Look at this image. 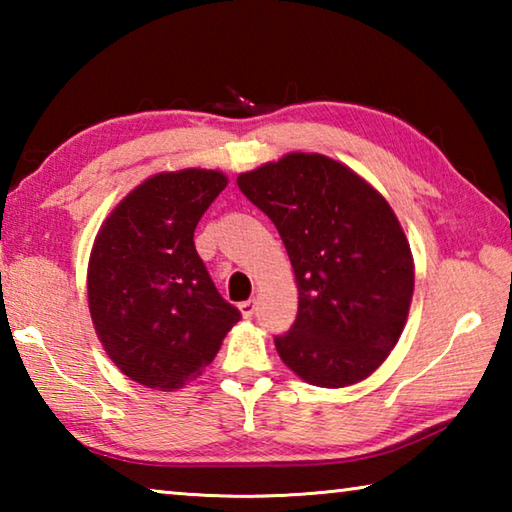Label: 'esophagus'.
Segmentation results:
<instances>
[{"label":"esophagus","instance_id":"34e87169","mask_svg":"<svg viewBox=\"0 0 512 512\" xmlns=\"http://www.w3.org/2000/svg\"><path fill=\"white\" fill-rule=\"evenodd\" d=\"M239 311H241V316L244 318H250L257 311V302L255 300H246V302H241L239 305Z\"/></svg>","mask_w":512,"mask_h":512}]
</instances>
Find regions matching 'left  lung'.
<instances>
[{
  "instance_id": "left-lung-1",
  "label": "left lung",
  "mask_w": 512,
  "mask_h": 512,
  "mask_svg": "<svg viewBox=\"0 0 512 512\" xmlns=\"http://www.w3.org/2000/svg\"><path fill=\"white\" fill-rule=\"evenodd\" d=\"M237 185L280 232L298 284V316L275 336L307 384L370 377L395 348L413 298V257L391 205L345 164L289 153Z\"/></svg>"
}]
</instances>
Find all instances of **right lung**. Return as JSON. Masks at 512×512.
<instances>
[{"label": "right lung", "instance_id": "add662e5", "mask_svg": "<svg viewBox=\"0 0 512 512\" xmlns=\"http://www.w3.org/2000/svg\"><path fill=\"white\" fill-rule=\"evenodd\" d=\"M225 185L212 169L158 173L110 212L94 239V329L112 363L146 388L171 391L196 379L241 318L194 246L198 221Z\"/></svg>", "mask_w": 512, "mask_h": 512}]
</instances>
